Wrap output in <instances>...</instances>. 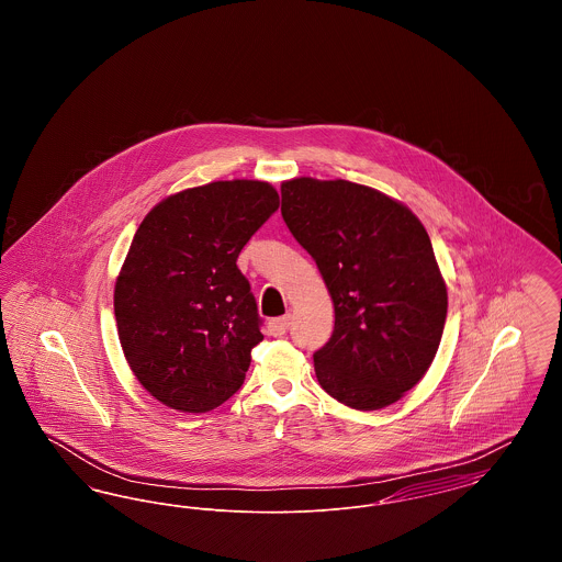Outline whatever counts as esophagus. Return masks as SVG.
<instances>
[{
    "mask_svg": "<svg viewBox=\"0 0 562 562\" xmlns=\"http://www.w3.org/2000/svg\"><path fill=\"white\" fill-rule=\"evenodd\" d=\"M289 326H291V318H289V316H280V318H273V321H269L268 324L269 335H273V337H280V335H284V333L289 330Z\"/></svg>",
    "mask_w": 562,
    "mask_h": 562,
    "instance_id": "obj_1",
    "label": "esophagus"
}]
</instances>
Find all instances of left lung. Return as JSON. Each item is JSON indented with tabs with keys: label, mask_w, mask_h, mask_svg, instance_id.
<instances>
[{
	"label": "left lung",
	"mask_w": 562,
	"mask_h": 562,
	"mask_svg": "<svg viewBox=\"0 0 562 562\" xmlns=\"http://www.w3.org/2000/svg\"><path fill=\"white\" fill-rule=\"evenodd\" d=\"M282 216L316 261L335 330L314 353L322 390L376 411L413 390L438 351L447 284L428 232L402 202L351 181L282 183Z\"/></svg>",
	"instance_id": "obj_1"
}]
</instances>
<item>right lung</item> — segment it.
I'll use <instances>...</instances> for the list:
<instances>
[{
	"label": "right lung",
	"instance_id": "add662e5",
	"mask_svg": "<svg viewBox=\"0 0 562 562\" xmlns=\"http://www.w3.org/2000/svg\"><path fill=\"white\" fill-rule=\"evenodd\" d=\"M266 181H214L156 204L115 280L117 337L138 383L181 413L232 398L263 341L244 244L278 211Z\"/></svg>",
	"mask_w": 562,
	"mask_h": 562
}]
</instances>
